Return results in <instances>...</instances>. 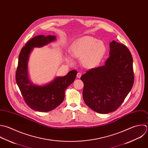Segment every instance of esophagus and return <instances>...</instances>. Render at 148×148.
<instances>
[{"instance_id":"obj_1","label":"esophagus","mask_w":148,"mask_h":148,"mask_svg":"<svg viewBox=\"0 0 148 148\" xmlns=\"http://www.w3.org/2000/svg\"><path fill=\"white\" fill-rule=\"evenodd\" d=\"M81 75H82V74H81V73H77V78H81Z\"/></svg>"}]
</instances>
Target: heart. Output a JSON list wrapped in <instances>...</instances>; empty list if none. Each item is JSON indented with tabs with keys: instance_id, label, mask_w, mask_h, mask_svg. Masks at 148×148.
Listing matches in <instances>:
<instances>
[{
	"instance_id": "obj_1",
	"label": "heart",
	"mask_w": 148,
	"mask_h": 148,
	"mask_svg": "<svg viewBox=\"0 0 148 148\" xmlns=\"http://www.w3.org/2000/svg\"><path fill=\"white\" fill-rule=\"evenodd\" d=\"M106 48L104 42L90 36H85L77 41L70 51L73 57L81 58L83 65L86 67L96 66L105 54Z\"/></svg>"
}]
</instances>
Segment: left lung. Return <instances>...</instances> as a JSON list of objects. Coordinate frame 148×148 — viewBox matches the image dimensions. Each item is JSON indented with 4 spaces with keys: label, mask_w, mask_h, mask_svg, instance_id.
I'll return each mask as SVG.
<instances>
[{
    "label": "left lung",
    "mask_w": 148,
    "mask_h": 148,
    "mask_svg": "<svg viewBox=\"0 0 148 148\" xmlns=\"http://www.w3.org/2000/svg\"><path fill=\"white\" fill-rule=\"evenodd\" d=\"M104 66L92 69L81 77L85 104L99 114L116 111L132 90L134 77L133 57L123 44L113 40Z\"/></svg>",
    "instance_id": "8db88e82"
}]
</instances>
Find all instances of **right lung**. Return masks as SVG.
I'll return each mask as SVG.
<instances>
[{"mask_svg": "<svg viewBox=\"0 0 148 148\" xmlns=\"http://www.w3.org/2000/svg\"><path fill=\"white\" fill-rule=\"evenodd\" d=\"M56 40L55 36L38 35L30 40L19 55L15 74L16 82L26 104L32 110L48 112L54 110L63 101L66 89L75 80L77 71L71 70L64 77L55 78L44 86L32 84L27 74V62L34 47H41Z\"/></svg>", "mask_w": 148, "mask_h": 148, "instance_id": "add662e5", "label": "right lung"}]
</instances>
